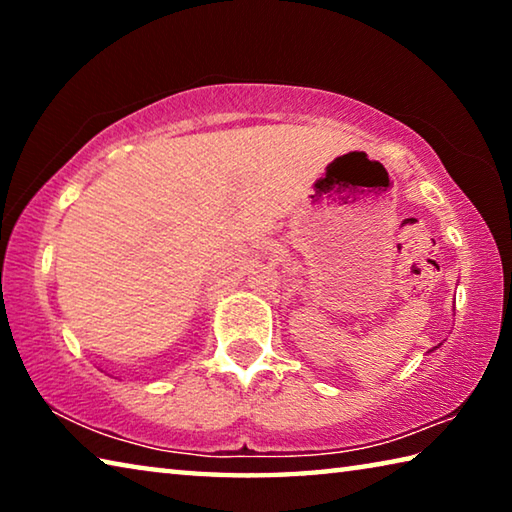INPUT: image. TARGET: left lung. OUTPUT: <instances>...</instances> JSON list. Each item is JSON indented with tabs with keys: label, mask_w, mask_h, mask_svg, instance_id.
I'll return each instance as SVG.
<instances>
[{
	"label": "left lung",
	"mask_w": 512,
	"mask_h": 512,
	"mask_svg": "<svg viewBox=\"0 0 512 512\" xmlns=\"http://www.w3.org/2000/svg\"><path fill=\"white\" fill-rule=\"evenodd\" d=\"M438 348H440V345H438Z\"/></svg>",
	"instance_id": "obj_1"
}]
</instances>
